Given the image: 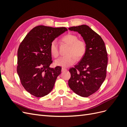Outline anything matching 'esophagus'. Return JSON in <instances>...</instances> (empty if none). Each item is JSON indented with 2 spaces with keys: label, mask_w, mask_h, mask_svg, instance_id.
<instances>
[{
  "label": "esophagus",
  "mask_w": 127,
  "mask_h": 127,
  "mask_svg": "<svg viewBox=\"0 0 127 127\" xmlns=\"http://www.w3.org/2000/svg\"><path fill=\"white\" fill-rule=\"evenodd\" d=\"M67 68H62V69H61V71H66V70H67Z\"/></svg>",
  "instance_id": "obj_1"
}]
</instances>
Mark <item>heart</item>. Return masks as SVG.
I'll return each mask as SVG.
<instances>
[{
	"instance_id": "b5f03b06",
	"label": "heart",
	"mask_w": 127,
	"mask_h": 127,
	"mask_svg": "<svg viewBox=\"0 0 127 127\" xmlns=\"http://www.w3.org/2000/svg\"><path fill=\"white\" fill-rule=\"evenodd\" d=\"M61 41L69 45L67 51V55L61 57L55 61L57 66L64 68L68 67L74 64L78 60L81 59L85 56L87 46L85 42L83 40L78 39L77 36L72 34H67L61 37ZM50 50L51 55L55 58L59 56L58 48L56 42L53 41L50 45Z\"/></svg>"
}]
</instances>
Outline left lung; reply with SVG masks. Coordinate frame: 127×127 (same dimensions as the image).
<instances>
[{"instance_id": "left-lung-1", "label": "left lung", "mask_w": 127, "mask_h": 127, "mask_svg": "<svg viewBox=\"0 0 127 127\" xmlns=\"http://www.w3.org/2000/svg\"><path fill=\"white\" fill-rule=\"evenodd\" d=\"M77 32L87 46L85 56L74 67L69 69L68 85L76 94L88 97L96 92L106 76L107 53L102 37L89 26L82 25L68 29Z\"/></svg>"}]
</instances>
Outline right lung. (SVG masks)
Returning <instances> with one entry per match:
<instances>
[{"instance_id":"1","label":"right lung","mask_w":127,"mask_h":127,"mask_svg":"<svg viewBox=\"0 0 127 127\" xmlns=\"http://www.w3.org/2000/svg\"><path fill=\"white\" fill-rule=\"evenodd\" d=\"M67 31L64 27L37 26L30 31L19 46L17 74L25 90L34 96L48 95L61 74V67H49L52 63L50 45Z\"/></svg>"}]
</instances>
